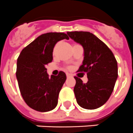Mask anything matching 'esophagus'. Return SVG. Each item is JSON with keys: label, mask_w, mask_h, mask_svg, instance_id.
Instances as JSON below:
<instances>
[{"label": "esophagus", "mask_w": 133, "mask_h": 133, "mask_svg": "<svg viewBox=\"0 0 133 133\" xmlns=\"http://www.w3.org/2000/svg\"><path fill=\"white\" fill-rule=\"evenodd\" d=\"M66 77H71V76H72L71 74H70V73H66Z\"/></svg>", "instance_id": "esophagus-1"}]
</instances>
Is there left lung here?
<instances>
[{
  "instance_id": "left-lung-1",
  "label": "left lung",
  "mask_w": 133,
  "mask_h": 133,
  "mask_svg": "<svg viewBox=\"0 0 133 133\" xmlns=\"http://www.w3.org/2000/svg\"><path fill=\"white\" fill-rule=\"evenodd\" d=\"M75 42L83 46L84 60L78 71L87 73L88 82L83 83L74 77V93L77 104L93 110L107 102L118 77L117 62L110 49L95 35L88 31H68Z\"/></svg>"
}]
</instances>
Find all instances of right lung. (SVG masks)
<instances>
[{"mask_svg":"<svg viewBox=\"0 0 133 133\" xmlns=\"http://www.w3.org/2000/svg\"><path fill=\"white\" fill-rule=\"evenodd\" d=\"M63 39L69 38L64 33L42 34L22 50L17 60L16 77L21 95L29 107L39 112L56 108L66 79L63 71L49 77L45 67L53 60L54 46Z\"/></svg>","mask_w":133,"mask_h":133,"instance_id":"right-lung-1","label":"right lung"}]
</instances>
